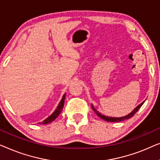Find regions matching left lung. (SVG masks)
Returning a JSON list of instances; mask_svg holds the SVG:
<instances>
[{"mask_svg":"<svg viewBox=\"0 0 160 160\" xmlns=\"http://www.w3.org/2000/svg\"><path fill=\"white\" fill-rule=\"evenodd\" d=\"M144 102H145V101H143V102H141L140 104H138V106H137V107L135 108V109L132 110L131 112H130V113L128 114H127V115L123 116V117H120V118H114V117H109V116L103 115V114H102V113H100V112H98V110H96L95 108H94L93 104H91V107H92V109H93V111L96 112V114H97V115L100 118H102V120H105V121H107V122H121V121H123V120H128V119L131 118L133 116L134 114H136V112L138 111V109H140V108L141 107V106L143 104V103H144Z\"/></svg>","mask_w":160,"mask_h":160,"instance_id":"1","label":"left lung"}]
</instances>
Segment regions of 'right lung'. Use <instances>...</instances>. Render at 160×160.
Listing matches in <instances>:
<instances>
[{"label": "right lung", "instance_id": "obj_1", "mask_svg": "<svg viewBox=\"0 0 160 160\" xmlns=\"http://www.w3.org/2000/svg\"><path fill=\"white\" fill-rule=\"evenodd\" d=\"M65 97H66V93L64 94V96H63L62 100H61V102H59V103H58V107H57V109H55V111L53 112V113L48 117V118H47L46 120H44L41 122H39V124H42V125L48 124V123H51V122H53V120H56V118H57V117L60 114L61 112H62V110L63 109V107H64Z\"/></svg>", "mask_w": 160, "mask_h": 160}]
</instances>
